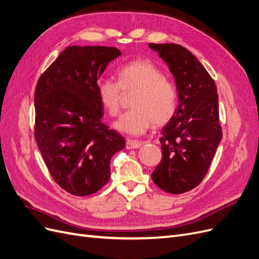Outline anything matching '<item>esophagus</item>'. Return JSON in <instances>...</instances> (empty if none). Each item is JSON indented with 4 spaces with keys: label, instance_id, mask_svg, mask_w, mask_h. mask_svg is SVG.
<instances>
[{
    "label": "esophagus",
    "instance_id": "obj_1",
    "mask_svg": "<svg viewBox=\"0 0 259 259\" xmlns=\"http://www.w3.org/2000/svg\"><path fill=\"white\" fill-rule=\"evenodd\" d=\"M140 146H142V143L138 142V140L127 139L126 140V145H125V148H126V149H137Z\"/></svg>",
    "mask_w": 259,
    "mask_h": 259
}]
</instances>
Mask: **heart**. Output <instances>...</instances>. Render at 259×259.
Instances as JSON below:
<instances>
[{
  "label": "heart",
  "mask_w": 259,
  "mask_h": 259,
  "mask_svg": "<svg viewBox=\"0 0 259 259\" xmlns=\"http://www.w3.org/2000/svg\"><path fill=\"white\" fill-rule=\"evenodd\" d=\"M117 82L100 79L96 92L107 112L115 116L121 107V91H136L130 106L132 109L120 116L114 127L131 135H142L151 126L166 124L177 106L175 85L163 71L149 60H135L116 70Z\"/></svg>",
  "instance_id": "1"
}]
</instances>
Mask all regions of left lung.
<instances>
[{
  "mask_svg": "<svg viewBox=\"0 0 259 259\" xmlns=\"http://www.w3.org/2000/svg\"><path fill=\"white\" fill-rule=\"evenodd\" d=\"M175 77L178 106L161 131L162 160L153 183L173 194L190 191L205 177L223 137L215 81L190 51L179 44H149Z\"/></svg>",
  "mask_w": 259,
  "mask_h": 259,
  "instance_id": "left-lung-1",
  "label": "left lung"
}]
</instances>
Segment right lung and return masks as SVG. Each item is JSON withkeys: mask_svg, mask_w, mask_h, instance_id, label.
<instances>
[{"mask_svg": "<svg viewBox=\"0 0 259 259\" xmlns=\"http://www.w3.org/2000/svg\"><path fill=\"white\" fill-rule=\"evenodd\" d=\"M121 52L108 46H69L41 74L34 92V137L52 178L76 197L100 190L124 138L101 122L96 84Z\"/></svg>", "mask_w": 259, "mask_h": 259, "instance_id": "add662e5", "label": "right lung"}]
</instances>
